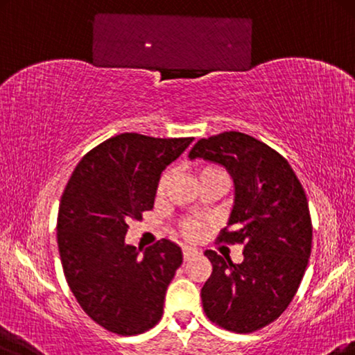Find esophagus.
Segmentation results:
<instances>
[{"label":"esophagus","mask_w":355,"mask_h":355,"mask_svg":"<svg viewBox=\"0 0 355 355\" xmlns=\"http://www.w3.org/2000/svg\"><path fill=\"white\" fill-rule=\"evenodd\" d=\"M199 251L194 250V248H189V246H183V259L184 261H189L191 257L198 256Z\"/></svg>","instance_id":"obj_1"}]
</instances>
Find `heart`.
Returning a JSON list of instances; mask_svg holds the SVG:
<instances>
[{"mask_svg":"<svg viewBox=\"0 0 355 355\" xmlns=\"http://www.w3.org/2000/svg\"><path fill=\"white\" fill-rule=\"evenodd\" d=\"M216 172H223V171L215 166H204L198 171V178H202ZM168 180H171V173L168 172L162 173L156 184V196L164 194ZM180 234H182L187 240H198L202 237V234H204V226H202L199 221H194V219H184V221H182V224H180Z\"/></svg>","mask_w":355,"mask_h":355,"instance_id":"obj_1","label":"heart"}]
</instances>
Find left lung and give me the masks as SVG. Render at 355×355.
Here are the masks:
<instances>
[{"mask_svg":"<svg viewBox=\"0 0 355 355\" xmlns=\"http://www.w3.org/2000/svg\"><path fill=\"white\" fill-rule=\"evenodd\" d=\"M191 159L223 164L234 177L235 205L218 235L243 245V262L207 250L211 275L200 291L207 318L224 330L251 334L277 320L297 294L311 254L308 199L288 159L248 134L200 139Z\"/></svg>","mask_w":355,"mask_h":355,"instance_id":"obj_1","label":"left lung"}]
</instances>
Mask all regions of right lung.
Wrapping results in <instances>:
<instances>
[{"mask_svg": "<svg viewBox=\"0 0 355 355\" xmlns=\"http://www.w3.org/2000/svg\"><path fill=\"white\" fill-rule=\"evenodd\" d=\"M191 142L137 132L107 139L82 157L61 196L56 241L67 286L112 334H144L162 318L182 250L162 239L140 254L125 235L128 223L153 208L161 172Z\"/></svg>", "mask_w": 355, "mask_h": 355, "instance_id": "1", "label": "right lung"}]
</instances>
